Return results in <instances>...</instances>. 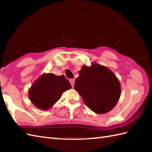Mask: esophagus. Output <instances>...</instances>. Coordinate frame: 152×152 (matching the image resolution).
<instances>
[{"label":"esophagus","mask_w":152,"mask_h":152,"mask_svg":"<svg viewBox=\"0 0 152 152\" xmlns=\"http://www.w3.org/2000/svg\"><path fill=\"white\" fill-rule=\"evenodd\" d=\"M70 84H71V85H72V87L74 86V84H75V79H70Z\"/></svg>","instance_id":"34e87169"}]
</instances>
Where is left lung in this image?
I'll return each instance as SVG.
<instances>
[{
    "mask_svg": "<svg viewBox=\"0 0 152 152\" xmlns=\"http://www.w3.org/2000/svg\"><path fill=\"white\" fill-rule=\"evenodd\" d=\"M74 89L86 105L97 113H105L116 105L121 96V85L109 69L98 64L82 66Z\"/></svg>",
    "mask_w": 152,
    "mask_h": 152,
    "instance_id": "obj_1",
    "label": "left lung"
}]
</instances>
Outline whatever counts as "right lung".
Instances as JSON below:
<instances>
[{
  "label": "right lung",
  "instance_id": "obj_1",
  "mask_svg": "<svg viewBox=\"0 0 152 152\" xmlns=\"http://www.w3.org/2000/svg\"><path fill=\"white\" fill-rule=\"evenodd\" d=\"M71 87L64 75L48 73L34 82L29 91V98L37 107L45 110L60 99L63 92Z\"/></svg>",
  "mask_w": 152,
  "mask_h": 152
}]
</instances>
